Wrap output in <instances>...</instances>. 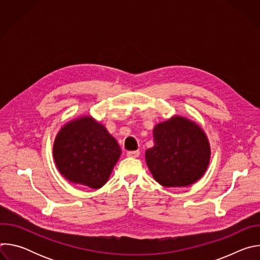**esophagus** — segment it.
Here are the masks:
<instances>
[{"label": "esophagus", "instance_id": "esophagus-1", "mask_svg": "<svg viewBox=\"0 0 260 260\" xmlns=\"http://www.w3.org/2000/svg\"><path fill=\"white\" fill-rule=\"evenodd\" d=\"M126 154H127V156H128V157H134V158H136V157H138V156L140 155V151H139V150L128 151Z\"/></svg>", "mask_w": 260, "mask_h": 260}]
</instances>
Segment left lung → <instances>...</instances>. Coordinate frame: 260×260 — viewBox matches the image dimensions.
Returning a JSON list of instances; mask_svg holds the SVG:
<instances>
[{"label":"left lung","mask_w":260,"mask_h":260,"mask_svg":"<svg viewBox=\"0 0 260 260\" xmlns=\"http://www.w3.org/2000/svg\"><path fill=\"white\" fill-rule=\"evenodd\" d=\"M154 146L145 152L153 178L165 187L188 186L203 177L211 149L205 132L181 116L160 122L153 129Z\"/></svg>","instance_id":"obj_1"}]
</instances>
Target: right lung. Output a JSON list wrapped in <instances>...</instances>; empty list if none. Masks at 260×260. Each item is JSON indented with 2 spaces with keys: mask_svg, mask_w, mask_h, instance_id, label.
Segmentation results:
<instances>
[{
  "mask_svg": "<svg viewBox=\"0 0 260 260\" xmlns=\"http://www.w3.org/2000/svg\"><path fill=\"white\" fill-rule=\"evenodd\" d=\"M120 154L117 141L90 116L68 122L53 144V157L59 173L70 182L92 189L107 183Z\"/></svg>",
  "mask_w": 260,
  "mask_h": 260,
  "instance_id": "1",
  "label": "right lung"
}]
</instances>
